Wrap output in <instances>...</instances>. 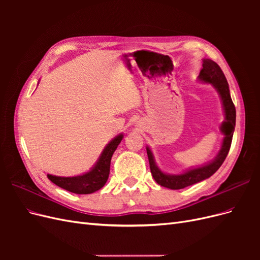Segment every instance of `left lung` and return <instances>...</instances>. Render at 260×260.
<instances>
[{
  "label": "left lung",
  "mask_w": 260,
  "mask_h": 260,
  "mask_svg": "<svg viewBox=\"0 0 260 260\" xmlns=\"http://www.w3.org/2000/svg\"><path fill=\"white\" fill-rule=\"evenodd\" d=\"M198 79L203 83H208L214 86L215 90L219 94L220 100H221L224 114V120L222 121L221 125H220V131L223 135L222 143L214 159L202 165V166L187 169L178 175H171L167 174V172H164L157 166L152 149L146 146L149 168H151L154 180L159 185L168 187L170 190H180V188H184L192 184L199 183L201 181L211 177L224 161L228 153H229L232 142L237 112H235V106L230 95L229 84H228L221 68L214 60L204 58L203 69L201 70Z\"/></svg>",
  "instance_id": "1"
}]
</instances>
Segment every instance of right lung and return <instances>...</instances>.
Segmentation results:
<instances>
[{"instance_id":"add662e5","label":"right lung","mask_w":260,"mask_h":260,"mask_svg":"<svg viewBox=\"0 0 260 260\" xmlns=\"http://www.w3.org/2000/svg\"><path fill=\"white\" fill-rule=\"evenodd\" d=\"M123 138L122 133L115 137L108 142V144L102 151L96 162L93 167L80 176L74 177H60L48 174V178L53 183L58 185L75 194H91L99 191L103 187L109 176V168H111V160L117 146L119 145Z\"/></svg>"}]
</instances>
